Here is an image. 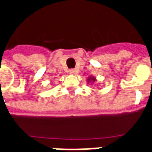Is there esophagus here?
I'll list each match as a JSON object with an SVG mask.
<instances>
[{
    "label": "esophagus",
    "mask_w": 152,
    "mask_h": 152,
    "mask_svg": "<svg viewBox=\"0 0 152 152\" xmlns=\"http://www.w3.org/2000/svg\"><path fill=\"white\" fill-rule=\"evenodd\" d=\"M69 72H70V74H71V75H75V74L76 73V70H74V69H71L69 71Z\"/></svg>",
    "instance_id": "34e87169"
}]
</instances>
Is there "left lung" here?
I'll use <instances>...</instances> for the list:
<instances>
[{
	"mask_svg": "<svg viewBox=\"0 0 152 152\" xmlns=\"http://www.w3.org/2000/svg\"><path fill=\"white\" fill-rule=\"evenodd\" d=\"M96 80H97V79H96L95 76H90L89 77H88V79H87V83H88V84H89V83H90V84H94V83H95Z\"/></svg>",
	"mask_w": 152,
	"mask_h": 152,
	"instance_id": "obj_1",
	"label": "left lung"
}]
</instances>
